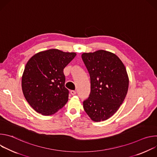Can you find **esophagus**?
Returning a JSON list of instances; mask_svg holds the SVG:
<instances>
[{"instance_id": "obj_1", "label": "esophagus", "mask_w": 157, "mask_h": 157, "mask_svg": "<svg viewBox=\"0 0 157 157\" xmlns=\"http://www.w3.org/2000/svg\"><path fill=\"white\" fill-rule=\"evenodd\" d=\"M70 93H71V94L72 96H74V95L76 94V92L75 91H70Z\"/></svg>"}]
</instances>
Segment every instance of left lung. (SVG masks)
Returning <instances> with one entry per match:
<instances>
[{
  "mask_svg": "<svg viewBox=\"0 0 157 157\" xmlns=\"http://www.w3.org/2000/svg\"><path fill=\"white\" fill-rule=\"evenodd\" d=\"M91 78V93L83 107L94 122L113 116L127 95L129 79L125 67L114 53L100 50L81 55Z\"/></svg>",
  "mask_w": 157,
  "mask_h": 157,
  "instance_id": "obj_1",
  "label": "left lung"
}]
</instances>
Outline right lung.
Listing matches in <instances>:
<instances>
[{
    "label": "right lung",
    "instance_id": "right-lung-1",
    "mask_svg": "<svg viewBox=\"0 0 157 157\" xmlns=\"http://www.w3.org/2000/svg\"><path fill=\"white\" fill-rule=\"evenodd\" d=\"M76 55L75 52L50 49L35 54L27 61L21 76L22 91L38 113L53 115L68 102L63 69Z\"/></svg>",
    "mask_w": 157,
    "mask_h": 157
}]
</instances>
